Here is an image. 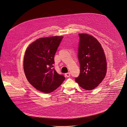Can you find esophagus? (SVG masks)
Masks as SVG:
<instances>
[{
  "label": "esophagus",
  "mask_w": 127,
  "mask_h": 127,
  "mask_svg": "<svg viewBox=\"0 0 127 127\" xmlns=\"http://www.w3.org/2000/svg\"><path fill=\"white\" fill-rule=\"evenodd\" d=\"M65 77H66L68 78V77H70V73H69V72H67V73H65Z\"/></svg>",
  "instance_id": "obj_1"
}]
</instances>
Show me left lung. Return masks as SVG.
<instances>
[{
	"mask_svg": "<svg viewBox=\"0 0 127 127\" xmlns=\"http://www.w3.org/2000/svg\"><path fill=\"white\" fill-rule=\"evenodd\" d=\"M78 59L80 64L79 76L75 81L87 90L95 88L105 78L107 62L104 50L97 40L92 35L79 34Z\"/></svg>",
	"mask_w": 127,
	"mask_h": 127,
	"instance_id": "obj_1",
	"label": "left lung"
}]
</instances>
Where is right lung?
<instances>
[{
	"mask_svg": "<svg viewBox=\"0 0 127 127\" xmlns=\"http://www.w3.org/2000/svg\"><path fill=\"white\" fill-rule=\"evenodd\" d=\"M63 36L40 38L32 42L25 52L23 69L29 83L36 89L49 93L63 83L65 77L54 68V57Z\"/></svg>",
	"mask_w": 127,
	"mask_h": 127,
	"instance_id": "1",
	"label": "right lung"
}]
</instances>
